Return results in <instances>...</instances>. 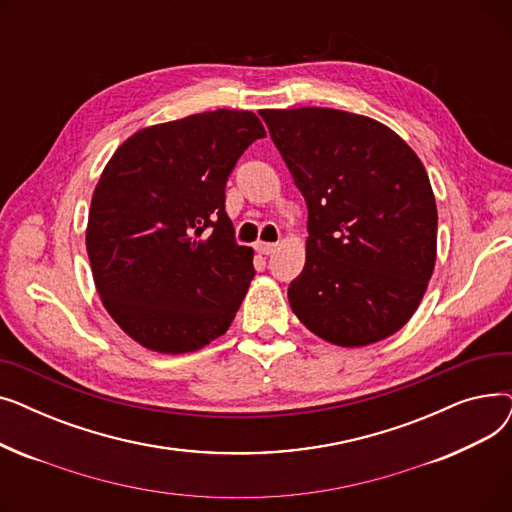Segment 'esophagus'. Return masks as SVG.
I'll return each mask as SVG.
<instances>
[{
	"label": "esophagus",
	"instance_id": "esophagus-1",
	"mask_svg": "<svg viewBox=\"0 0 512 512\" xmlns=\"http://www.w3.org/2000/svg\"><path fill=\"white\" fill-rule=\"evenodd\" d=\"M276 247L278 245H274V242H257L255 245L257 253H261V255H272L276 251Z\"/></svg>",
	"mask_w": 512,
	"mask_h": 512
}]
</instances>
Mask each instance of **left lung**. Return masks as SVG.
Here are the masks:
<instances>
[{
    "label": "left lung",
    "mask_w": 512,
    "mask_h": 512,
    "mask_svg": "<svg viewBox=\"0 0 512 512\" xmlns=\"http://www.w3.org/2000/svg\"><path fill=\"white\" fill-rule=\"evenodd\" d=\"M259 114L309 209L305 267L288 286L294 315L346 348L392 336L436 265L438 209L421 159L367 116L330 107Z\"/></svg>",
    "instance_id": "obj_1"
}]
</instances>
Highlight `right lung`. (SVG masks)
I'll return each mask as SVG.
<instances>
[{
    "label": "right lung",
    "mask_w": 512,
    "mask_h": 512,
    "mask_svg": "<svg viewBox=\"0 0 512 512\" xmlns=\"http://www.w3.org/2000/svg\"><path fill=\"white\" fill-rule=\"evenodd\" d=\"M265 137L245 110L134 132L95 186L87 253L103 307L149 351H199L226 334L255 276L226 213L238 157Z\"/></svg>",
    "instance_id": "obj_1"
}]
</instances>
